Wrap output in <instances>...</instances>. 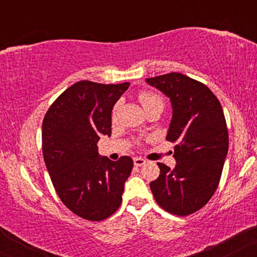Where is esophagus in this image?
<instances>
[{
  "label": "esophagus",
  "mask_w": 257,
  "mask_h": 257,
  "mask_svg": "<svg viewBox=\"0 0 257 257\" xmlns=\"http://www.w3.org/2000/svg\"><path fill=\"white\" fill-rule=\"evenodd\" d=\"M145 163H146L145 159H143V158H140V157L134 158V166L135 167H141V166H144V164H145Z\"/></svg>",
  "instance_id": "34e87169"
}]
</instances>
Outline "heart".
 Instances as JSON below:
<instances>
[{"label":"heart","instance_id":"b5f03b06","mask_svg":"<svg viewBox=\"0 0 257 257\" xmlns=\"http://www.w3.org/2000/svg\"><path fill=\"white\" fill-rule=\"evenodd\" d=\"M139 101L141 102V105L144 106V108H147L149 106H151L155 102H163L162 101V98L157 94L152 93V91H141L139 94ZM116 116V108L113 111V117Z\"/></svg>","mask_w":257,"mask_h":257}]
</instances>
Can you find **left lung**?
<instances>
[{
	"mask_svg": "<svg viewBox=\"0 0 257 257\" xmlns=\"http://www.w3.org/2000/svg\"><path fill=\"white\" fill-rule=\"evenodd\" d=\"M170 98L173 119L167 140L176 143L170 169L150 184L156 202L168 213L187 216L210 200L219 186L228 151V131L222 106L202 82L178 72L146 78Z\"/></svg>",
	"mask_w": 257,
	"mask_h": 257,
	"instance_id": "obj_1",
	"label": "left lung"
}]
</instances>
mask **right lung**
Listing matches in <instances>:
<instances>
[{"label": "right lung", "mask_w": 257, "mask_h": 257, "mask_svg": "<svg viewBox=\"0 0 257 257\" xmlns=\"http://www.w3.org/2000/svg\"><path fill=\"white\" fill-rule=\"evenodd\" d=\"M129 82L79 81L55 99L42 123L44 163L59 198L77 216L101 221L122 203L133 159L99 157L98 141L111 135V112Z\"/></svg>", "instance_id": "1"}]
</instances>
